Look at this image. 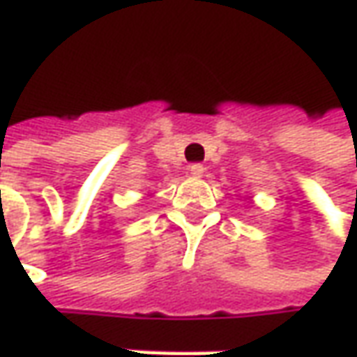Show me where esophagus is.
<instances>
[{"label": "esophagus", "instance_id": "34e87169", "mask_svg": "<svg viewBox=\"0 0 357 357\" xmlns=\"http://www.w3.org/2000/svg\"><path fill=\"white\" fill-rule=\"evenodd\" d=\"M203 172H205V167H203L202 164H191L190 166V174L193 178H202Z\"/></svg>", "mask_w": 357, "mask_h": 357}]
</instances>
